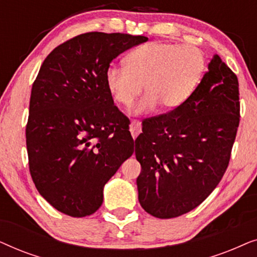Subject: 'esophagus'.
<instances>
[{
    "mask_svg": "<svg viewBox=\"0 0 257 257\" xmlns=\"http://www.w3.org/2000/svg\"><path fill=\"white\" fill-rule=\"evenodd\" d=\"M130 132H131L133 139H136L140 135V132H142V122L136 120V119L132 120L131 124H130Z\"/></svg>",
    "mask_w": 257,
    "mask_h": 257,
    "instance_id": "esophagus-1",
    "label": "esophagus"
}]
</instances>
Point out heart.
<instances>
[{
  "instance_id": "heart-1",
  "label": "heart",
  "mask_w": 257,
  "mask_h": 257,
  "mask_svg": "<svg viewBox=\"0 0 257 257\" xmlns=\"http://www.w3.org/2000/svg\"><path fill=\"white\" fill-rule=\"evenodd\" d=\"M125 68L111 64L105 85L112 100L130 107L145 87V96L133 114L156 111L159 105L172 111L189 99L205 71L206 58L195 45L150 42L136 48L124 59Z\"/></svg>"
}]
</instances>
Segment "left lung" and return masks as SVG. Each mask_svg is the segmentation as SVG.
I'll return each mask as SVG.
<instances>
[{
    "label": "left lung",
    "mask_w": 257,
    "mask_h": 257,
    "mask_svg": "<svg viewBox=\"0 0 257 257\" xmlns=\"http://www.w3.org/2000/svg\"><path fill=\"white\" fill-rule=\"evenodd\" d=\"M238 124L237 77L215 55L184 105L143 121L136 158L145 212L172 219L205 201L227 170Z\"/></svg>",
    "instance_id": "obj_1"
}]
</instances>
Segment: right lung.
<instances>
[{
  "instance_id": "right-lung-1",
  "label": "right lung",
  "mask_w": 257,
  "mask_h": 257,
  "mask_svg": "<svg viewBox=\"0 0 257 257\" xmlns=\"http://www.w3.org/2000/svg\"><path fill=\"white\" fill-rule=\"evenodd\" d=\"M149 38L86 33L44 59L33 84L26 127L29 171L40 194L69 216L93 214L103 188L133 154L130 120L105 85L121 52Z\"/></svg>"
}]
</instances>
